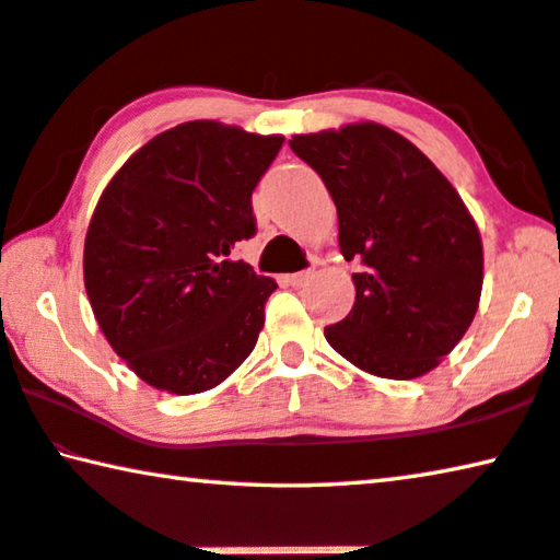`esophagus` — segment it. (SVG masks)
<instances>
[{"label":"esophagus","instance_id":"obj_1","mask_svg":"<svg viewBox=\"0 0 560 560\" xmlns=\"http://www.w3.org/2000/svg\"><path fill=\"white\" fill-rule=\"evenodd\" d=\"M292 288H303V285H307L310 280H313V270H303V272H292V275H288L285 278Z\"/></svg>","mask_w":560,"mask_h":560}]
</instances>
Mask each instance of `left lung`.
I'll return each mask as SVG.
<instances>
[{
    "instance_id": "8db88e82",
    "label": "left lung",
    "mask_w": 560,
    "mask_h": 560,
    "mask_svg": "<svg viewBox=\"0 0 560 560\" xmlns=\"http://www.w3.org/2000/svg\"><path fill=\"white\" fill-rule=\"evenodd\" d=\"M338 208L340 253L358 260L355 305L325 328L368 373L425 375L466 335L483 288V245L455 187L416 144L363 122L295 135Z\"/></svg>"
}]
</instances>
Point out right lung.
Masks as SVG:
<instances>
[{"label":"right lung","mask_w":560,"mask_h":560,"mask_svg":"<svg viewBox=\"0 0 560 560\" xmlns=\"http://www.w3.org/2000/svg\"><path fill=\"white\" fill-rule=\"evenodd\" d=\"M282 137L210 119L172 127L112 177L84 240L109 346L152 388L192 395L250 355L275 280L230 260L257 232L253 190Z\"/></svg>","instance_id":"1"}]
</instances>
